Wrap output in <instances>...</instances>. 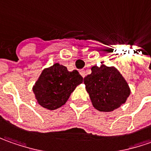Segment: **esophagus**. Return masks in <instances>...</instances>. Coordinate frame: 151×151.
Returning a JSON list of instances; mask_svg holds the SVG:
<instances>
[{"label": "esophagus", "instance_id": "1", "mask_svg": "<svg viewBox=\"0 0 151 151\" xmlns=\"http://www.w3.org/2000/svg\"><path fill=\"white\" fill-rule=\"evenodd\" d=\"M79 73H80V74L82 75V77L83 78H84L86 76V73H85V71L83 70V69H81L80 71H79Z\"/></svg>", "mask_w": 151, "mask_h": 151}]
</instances>
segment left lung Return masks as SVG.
Here are the masks:
<instances>
[{
    "label": "left lung",
    "mask_w": 151,
    "mask_h": 151,
    "mask_svg": "<svg viewBox=\"0 0 151 151\" xmlns=\"http://www.w3.org/2000/svg\"><path fill=\"white\" fill-rule=\"evenodd\" d=\"M83 83L93 106L99 111L111 112L124 104L130 94L127 82L114 67L93 66Z\"/></svg>",
    "instance_id": "obj_1"
}]
</instances>
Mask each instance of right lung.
<instances>
[{
	"mask_svg": "<svg viewBox=\"0 0 151 151\" xmlns=\"http://www.w3.org/2000/svg\"><path fill=\"white\" fill-rule=\"evenodd\" d=\"M82 83L83 77L78 71L69 72L65 66L55 63L42 72L32 90L41 106L54 110L65 104L76 87Z\"/></svg>",
	"mask_w": 151,
	"mask_h": 151,
	"instance_id": "right-lung-1",
	"label": "right lung"
}]
</instances>
